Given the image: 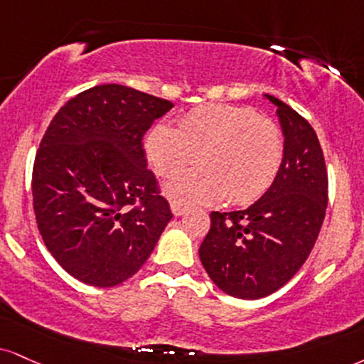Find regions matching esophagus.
<instances>
[{"mask_svg": "<svg viewBox=\"0 0 364 364\" xmlns=\"http://www.w3.org/2000/svg\"><path fill=\"white\" fill-rule=\"evenodd\" d=\"M171 212H173L174 217H181L183 213H186V207L176 203V201H171Z\"/></svg>", "mask_w": 364, "mask_h": 364, "instance_id": "1", "label": "esophagus"}]
</instances>
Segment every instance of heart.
Listing matches in <instances>:
<instances>
[{
  "label": "heart",
  "instance_id": "obj_1",
  "mask_svg": "<svg viewBox=\"0 0 364 364\" xmlns=\"http://www.w3.org/2000/svg\"><path fill=\"white\" fill-rule=\"evenodd\" d=\"M146 156L159 176L174 174L164 195L179 205L215 203L225 198L246 205L273 185L283 161V135L269 118L237 105H203L179 118L178 129L156 124L146 135Z\"/></svg>",
  "mask_w": 364,
  "mask_h": 364
}]
</instances>
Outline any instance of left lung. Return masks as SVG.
<instances>
[{
    "instance_id": "left-lung-1",
    "label": "left lung",
    "mask_w": 364,
    "mask_h": 364,
    "mask_svg": "<svg viewBox=\"0 0 364 364\" xmlns=\"http://www.w3.org/2000/svg\"><path fill=\"white\" fill-rule=\"evenodd\" d=\"M284 137L282 168L256 203L212 212L200 259L212 282L235 299L256 300L293 278L312 251L327 208V169L312 125L274 96Z\"/></svg>"
}]
</instances>
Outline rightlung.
<instances>
[{"instance_id": "add662e5", "label": "right lung", "mask_w": 364, "mask_h": 364, "mask_svg": "<svg viewBox=\"0 0 364 364\" xmlns=\"http://www.w3.org/2000/svg\"><path fill=\"white\" fill-rule=\"evenodd\" d=\"M173 107L102 85L69 100L47 127L33 163V212L43 244L80 282L108 288L134 277L173 218L142 144Z\"/></svg>"}]
</instances>
